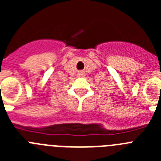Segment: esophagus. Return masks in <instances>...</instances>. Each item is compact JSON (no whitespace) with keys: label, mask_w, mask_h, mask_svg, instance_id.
<instances>
[{"label":"esophagus","mask_w":161,"mask_h":161,"mask_svg":"<svg viewBox=\"0 0 161 161\" xmlns=\"http://www.w3.org/2000/svg\"><path fill=\"white\" fill-rule=\"evenodd\" d=\"M79 75H80V76H84V73H80V74H79Z\"/></svg>","instance_id":"esophagus-1"}]
</instances>
